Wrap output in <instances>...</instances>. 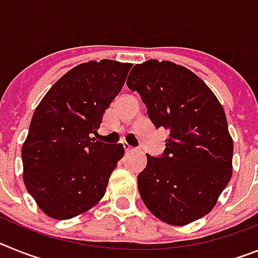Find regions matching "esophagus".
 <instances>
[{
    "mask_svg": "<svg viewBox=\"0 0 258 258\" xmlns=\"http://www.w3.org/2000/svg\"><path fill=\"white\" fill-rule=\"evenodd\" d=\"M124 149H125V152H126V154H129V152H132V151H134V147H132L131 145H127V143H124Z\"/></svg>",
    "mask_w": 258,
    "mask_h": 258,
    "instance_id": "esophagus-1",
    "label": "esophagus"
}]
</instances>
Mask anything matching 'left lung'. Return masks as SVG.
Returning a JSON list of instances; mask_svg holds the SVG:
<instances>
[{"label":"left lung","instance_id":"8db88e82","mask_svg":"<svg viewBox=\"0 0 258 258\" xmlns=\"http://www.w3.org/2000/svg\"><path fill=\"white\" fill-rule=\"evenodd\" d=\"M126 84L140 93L156 129L169 131L163 156L147 154L138 174L145 206L174 226L199 220L232 175L234 143L220 101L199 76L168 60L136 64Z\"/></svg>","mask_w":258,"mask_h":258}]
</instances>
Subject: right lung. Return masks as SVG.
<instances>
[{
    "label": "right lung",
    "mask_w": 258,
    "mask_h": 258,
    "mask_svg": "<svg viewBox=\"0 0 258 258\" xmlns=\"http://www.w3.org/2000/svg\"><path fill=\"white\" fill-rule=\"evenodd\" d=\"M132 63H83L64 74L36 107L23 143V181L38 208L70 220L101 202L122 145L92 138L120 93Z\"/></svg>",
    "instance_id": "right-lung-1"
}]
</instances>
